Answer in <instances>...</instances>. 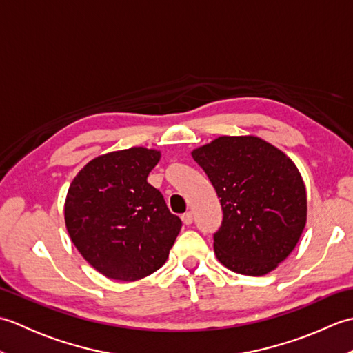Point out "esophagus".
I'll return each instance as SVG.
<instances>
[{
  "mask_svg": "<svg viewBox=\"0 0 353 353\" xmlns=\"http://www.w3.org/2000/svg\"><path fill=\"white\" fill-rule=\"evenodd\" d=\"M182 221L183 224H186V226H190V224H192V214L191 212H186L182 215Z\"/></svg>",
  "mask_w": 353,
  "mask_h": 353,
  "instance_id": "34e87169",
  "label": "esophagus"
}]
</instances>
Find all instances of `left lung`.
<instances>
[{
    "label": "left lung",
    "mask_w": 353,
    "mask_h": 353,
    "mask_svg": "<svg viewBox=\"0 0 353 353\" xmlns=\"http://www.w3.org/2000/svg\"><path fill=\"white\" fill-rule=\"evenodd\" d=\"M220 199L216 258L262 276L294 249L306 223V191L290 157L256 137H220L192 152Z\"/></svg>",
    "instance_id": "1"
}]
</instances>
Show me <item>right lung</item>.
Returning a JSON list of instances; mask_svg holds the SVG:
<instances>
[{
	"instance_id": "obj_1",
	"label": "right lung",
	"mask_w": 353,
	"mask_h": 353,
	"mask_svg": "<svg viewBox=\"0 0 353 353\" xmlns=\"http://www.w3.org/2000/svg\"><path fill=\"white\" fill-rule=\"evenodd\" d=\"M161 153L132 147L95 157L74 179L65 223L97 272L130 282L159 270L181 232L163 196L147 182Z\"/></svg>"
}]
</instances>
